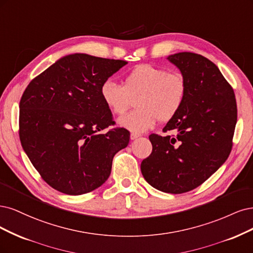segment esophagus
I'll return each instance as SVG.
<instances>
[{
    "instance_id": "1",
    "label": "esophagus",
    "mask_w": 253,
    "mask_h": 253,
    "mask_svg": "<svg viewBox=\"0 0 253 253\" xmlns=\"http://www.w3.org/2000/svg\"><path fill=\"white\" fill-rule=\"evenodd\" d=\"M137 137H140V134H138V133H131V134H130V138H131V140H136V138Z\"/></svg>"
}]
</instances>
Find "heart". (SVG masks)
I'll use <instances>...</instances> for the list:
<instances>
[{"label": "heart", "mask_w": 253, "mask_h": 253, "mask_svg": "<svg viewBox=\"0 0 253 253\" xmlns=\"http://www.w3.org/2000/svg\"><path fill=\"white\" fill-rule=\"evenodd\" d=\"M100 93L105 105L118 116L124 115L135 101L136 109L121 117L118 124L133 133H142L158 120L167 123L177 115L186 99L187 84L181 73L142 64L124 77L123 86L112 80L105 81Z\"/></svg>", "instance_id": "obj_1"}]
</instances>
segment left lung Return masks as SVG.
I'll use <instances>...</instances> for the list:
<instances>
[{"mask_svg":"<svg viewBox=\"0 0 253 253\" xmlns=\"http://www.w3.org/2000/svg\"><path fill=\"white\" fill-rule=\"evenodd\" d=\"M167 60L186 81V99L163 129L175 135H149L152 152L143 160L141 171L153 188L177 194L197 188L226 162L238 110L233 89L205 56L178 52Z\"/></svg>","mask_w":253,"mask_h":253,"instance_id":"obj_1","label":"left lung"}]
</instances>
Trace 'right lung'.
Wrapping results in <instances>:
<instances>
[{"mask_svg":"<svg viewBox=\"0 0 253 253\" xmlns=\"http://www.w3.org/2000/svg\"><path fill=\"white\" fill-rule=\"evenodd\" d=\"M127 62L86 53L65 55L29 83L20 102V140L32 165L52 188L90 192L110 175L112 160L127 147L102 100V84Z\"/></svg>","mask_w":253,"mask_h":253,"instance_id":"1","label":"right lung"}]
</instances>
